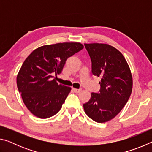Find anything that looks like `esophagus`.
<instances>
[{"label":"esophagus","instance_id":"1","mask_svg":"<svg viewBox=\"0 0 152 152\" xmlns=\"http://www.w3.org/2000/svg\"><path fill=\"white\" fill-rule=\"evenodd\" d=\"M73 91L76 92V93H79V92H80L82 91V89L80 88V89H78V88H73Z\"/></svg>","mask_w":152,"mask_h":152}]
</instances>
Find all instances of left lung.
<instances>
[{
  "instance_id": "8db88e82",
  "label": "left lung",
  "mask_w": 152,
  "mask_h": 152,
  "mask_svg": "<svg viewBox=\"0 0 152 152\" xmlns=\"http://www.w3.org/2000/svg\"><path fill=\"white\" fill-rule=\"evenodd\" d=\"M92 61V73L101 78L99 93L92 92L83 104L86 114L94 121L105 123L119 114L127 103L133 88L132 74L125 58L106 43H84Z\"/></svg>"
}]
</instances>
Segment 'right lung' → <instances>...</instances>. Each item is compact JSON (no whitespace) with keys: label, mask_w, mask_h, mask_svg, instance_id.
I'll list each match as a JSON object with an SVG mask.
<instances>
[{"label":"right lung","mask_w":152,"mask_h":152,"mask_svg":"<svg viewBox=\"0 0 152 152\" xmlns=\"http://www.w3.org/2000/svg\"><path fill=\"white\" fill-rule=\"evenodd\" d=\"M84 48L78 42L58 43L41 46L25 59L17 76L23 101L35 117L47 119L55 115L71 91V87L52 80L61 72L69 57Z\"/></svg>","instance_id":"add662e5"}]
</instances>
